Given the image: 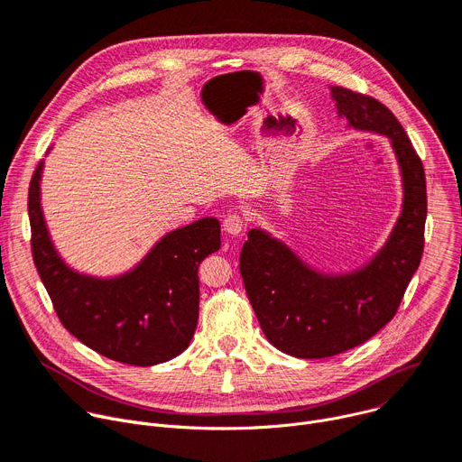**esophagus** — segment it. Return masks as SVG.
I'll use <instances>...</instances> for the list:
<instances>
[{
  "label": "esophagus",
  "mask_w": 462,
  "mask_h": 462,
  "mask_svg": "<svg viewBox=\"0 0 462 462\" xmlns=\"http://www.w3.org/2000/svg\"><path fill=\"white\" fill-rule=\"evenodd\" d=\"M224 231L227 233V235H231V236H238L242 231H244V227H245V220H244V217L242 215H238V213H231V215H227L226 218H224Z\"/></svg>",
  "instance_id": "obj_1"
}]
</instances>
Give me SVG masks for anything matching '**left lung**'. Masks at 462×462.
<instances>
[{
	"instance_id": "left-lung-1",
	"label": "left lung",
	"mask_w": 462,
	"mask_h": 462,
	"mask_svg": "<svg viewBox=\"0 0 462 462\" xmlns=\"http://www.w3.org/2000/svg\"><path fill=\"white\" fill-rule=\"evenodd\" d=\"M330 89L350 126L391 139L403 178V209L378 257L343 277L319 275L266 233H247L240 275L254 316L273 346L304 360L362 345L394 318L422 259L428 217L424 165L393 112L371 95L343 86Z\"/></svg>"
}]
</instances>
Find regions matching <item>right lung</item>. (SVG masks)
Returning a JSON list of instances; mask_svg holds the SVG:
<instances>
[{"label": "right lung", "instance_id": "right-lung-1", "mask_svg": "<svg viewBox=\"0 0 462 462\" xmlns=\"http://www.w3.org/2000/svg\"><path fill=\"white\" fill-rule=\"evenodd\" d=\"M32 172L27 209L38 275L68 332L114 362L148 367L181 354L196 330L198 266L220 249V222L201 218L169 233L128 275L98 281L71 272L53 249L40 209V174Z\"/></svg>", "mask_w": 462, "mask_h": 462}]
</instances>
